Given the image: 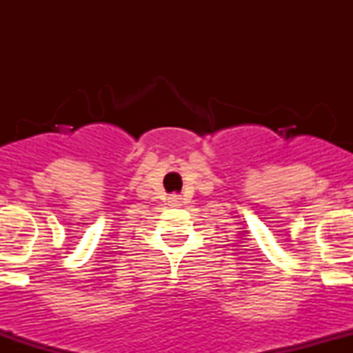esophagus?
Returning a JSON list of instances; mask_svg holds the SVG:
<instances>
[{"mask_svg": "<svg viewBox=\"0 0 353 353\" xmlns=\"http://www.w3.org/2000/svg\"><path fill=\"white\" fill-rule=\"evenodd\" d=\"M169 202H171V205H177L181 202V197L179 196H172L171 199H169Z\"/></svg>", "mask_w": 353, "mask_h": 353, "instance_id": "obj_1", "label": "esophagus"}]
</instances>
